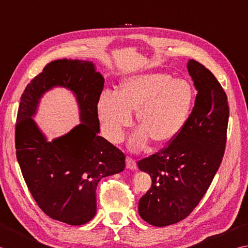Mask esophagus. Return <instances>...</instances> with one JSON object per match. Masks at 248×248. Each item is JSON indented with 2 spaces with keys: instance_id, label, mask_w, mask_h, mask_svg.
<instances>
[{
  "instance_id": "1",
  "label": "esophagus",
  "mask_w": 248,
  "mask_h": 248,
  "mask_svg": "<svg viewBox=\"0 0 248 248\" xmlns=\"http://www.w3.org/2000/svg\"><path fill=\"white\" fill-rule=\"evenodd\" d=\"M126 168L130 170H136V168H137V164H136V161L133 158L127 157L126 158Z\"/></svg>"
}]
</instances>
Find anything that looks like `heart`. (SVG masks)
<instances>
[{
    "mask_svg": "<svg viewBox=\"0 0 248 248\" xmlns=\"http://www.w3.org/2000/svg\"><path fill=\"white\" fill-rule=\"evenodd\" d=\"M195 102V90L184 79L160 72L130 76L121 83L119 94L105 91L97 103V113L109 141L118 143L133 124L137 111L141 128L129 140V148L139 151L149 138L163 143L178 135L187 121Z\"/></svg>",
    "mask_w": 248,
    "mask_h": 248,
    "instance_id": "1",
    "label": "heart"
}]
</instances>
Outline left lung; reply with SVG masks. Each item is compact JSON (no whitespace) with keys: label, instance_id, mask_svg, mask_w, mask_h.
Here are the masks:
<instances>
[{"label":"left lung","instance_id":"obj_1","mask_svg":"<svg viewBox=\"0 0 248 248\" xmlns=\"http://www.w3.org/2000/svg\"><path fill=\"white\" fill-rule=\"evenodd\" d=\"M187 70L198 91L183 128L163 152L138 161L152 186L139 200L141 218L165 227L187 217L210 187L223 159L229 107L215 76L195 60Z\"/></svg>","mask_w":248,"mask_h":248}]
</instances>
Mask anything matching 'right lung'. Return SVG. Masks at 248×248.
Returning <instances> with one entry per match:
<instances>
[{
    "label": "right lung",
    "mask_w": 248,
    "mask_h": 248,
    "mask_svg": "<svg viewBox=\"0 0 248 248\" xmlns=\"http://www.w3.org/2000/svg\"><path fill=\"white\" fill-rule=\"evenodd\" d=\"M104 82L91 61L58 60L27 85L20 100L16 153L25 183L44 213L72 226L93 218L98 182L125 168V155L98 135ZM54 87L74 94L82 123L49 141L32 118L40 99Z\"/></svg>",
    "instance_id": "obj_1"
}]
</instances>
